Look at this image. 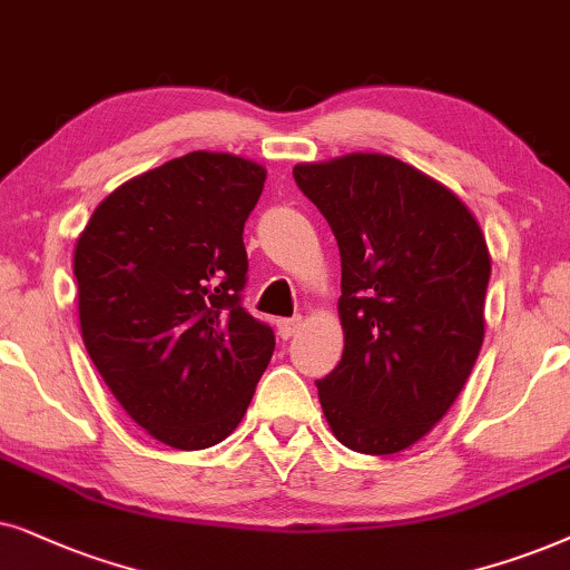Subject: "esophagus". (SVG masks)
<instances>
[{
	"label": "esophagus",
	"mask_w": 570,
	"mask_h": 570,
	"mask_svg": "<svg viewBox=\"0 0 570 570\" xmlns=\"http://www.w3.org/2000/svg\"><path fill=\"white\" fill-rule=\"evenodd\" d=\"M299 325H302V317H284V321H278V336L281 338H292L294 333L299 331Z\"/></svg>",
	"instance_id": "34e87169"
}]
</instances>
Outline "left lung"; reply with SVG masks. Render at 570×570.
Returning a JSON list of instances; mask_svg holds the SVG:
<instances>
[{"mask_svg": "<svg viewBox=\"0 0 570 570\" xmlns=\"http://www.w3.org/2000/svg\"><path fill=\"white\" fill-rule=\"evenodd\" d=\"M341 253L344 354L317 396L346 449L389 456L443 420L484 338L490 253L469 208L393 156L294 166Z\"/></svg>", "mask_w": 570, "mask_h": 570, "instance_id": "1", "label": "left lung"}]
</instances>
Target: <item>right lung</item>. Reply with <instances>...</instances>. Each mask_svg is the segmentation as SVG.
<instances>
[{
    "label": "right lung",
    "mask_w": 570,
    "mask_h": 570,
    "mask_svg": "<svg viewBox=\"0 0 570 570\" xmlns=\"http://www.w3.org/2000/svg\"><path fill=\"white\" fill-rule=\"evenodd\" d=\"M261 164L195 150L114 189L75 247L80 331L121 409L203 451L245 416L276 336L242 307Z\"/></svg>",
    "instance_id": "obj_1"
}]
</instances>
